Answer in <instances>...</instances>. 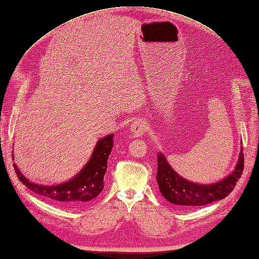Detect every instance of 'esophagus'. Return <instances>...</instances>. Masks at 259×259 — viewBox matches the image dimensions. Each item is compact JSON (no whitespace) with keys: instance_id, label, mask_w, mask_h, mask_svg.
<instances>
[{"instance_id":"1","label":"esophagus","mask_w":259,"mask_h":259,"mask_svg":"<svg viewBox=\"0 0 259 259\" xmlns=\"http://www.w3.org/2000/svg\"><path fill=\"white\" fill-rule=\"evenodd\" d=\"M146 129H147V122L144 119L135 120L130 126V130L133 131V135L135 137H140L141 135H144Z\"/></svg>"}]
</instances>
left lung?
<instances>
[{
	"mask_svg": "<svg viewBox=\"0 0 259 259\" xmlns=\"http://www.w3.org/2000/svg\"><path fill=\"white\" fill-rule=\"evenodd\" d=\"M243 148V147H241ZM158 171L157 183L161 195L169 202L180 208H192L195 206H203L227 197L235 188L236 183L241 177L244 170V153L240 151L236 168L228 177L219 183L211 185H199L191 183L180 177L169 166L162 153H158Z\"/></svg>",
	"mask_w": 259,
	"mask_h": 259,
	"instance_id": "1",
	"label": "left lung"
}]
</instances>
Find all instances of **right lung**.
I'll return each mask as SVG.
<instances>
[{"label":"right lung","instance_id":"1","mask_svg":"<svg viewBox=\"0 0 259 259\" xmlns=\"http://www.w3.org/2000/svg\"><path fill=\"white\" fill-rule=\"evenodd\" d=\"M113 147V135L104 137L97 142L89 162L68 183L57 186H42L27 180L13 164L16 176L22 184L35 194L46 197L63 206H78L90 201L103 189V178L108 168V158Z\"/></svg>","mask_w":259,"mask_h":259}]
</instances>
